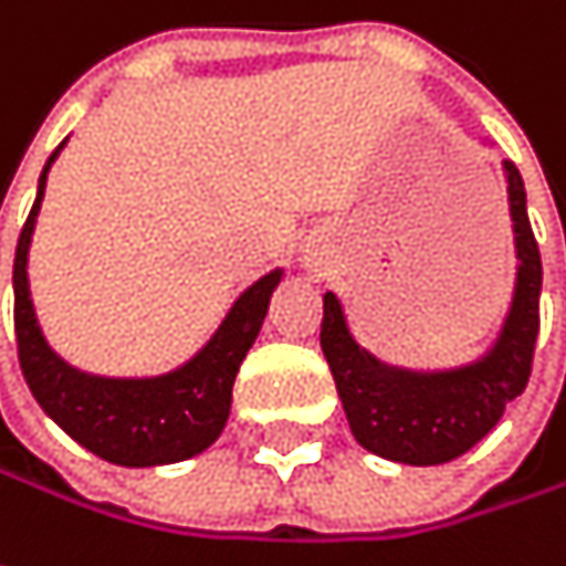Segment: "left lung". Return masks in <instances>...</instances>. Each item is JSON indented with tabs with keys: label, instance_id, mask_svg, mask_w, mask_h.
<instances>
[{
	"label": "left lung",
	"instance_id": "1",
	"mask_svg": "<svg viewBox=\"0 0 566 566\" xmlns=\"http://www.w3.org/2000/svg\"><path fill=\"white\" fill-rule=\"evenodd\" d=\"M502 175L515 239V284L499 334L476 359L450 369L391 366L359 346L339 297L324 294L321 349L349 431L376 457L408 467L457 460L499 424L502 411L528 386L541 324V255L528 223L525 180L512 161H502Z\"/></svg>",
	"mask_w": 566,
	"mask_h": 566
}]
</instances>
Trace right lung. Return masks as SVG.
Wrapping results in <instances>:
<instances>
[{
	"instance_id": "obj_1",
	"label": "right lung",
	"mask_w": 566,
	"mask_h": 566,
	"mask_svg": "<svg viewBox=\"0 0 566 566\" xmlns=\"http://www.w3.org/2000/svg\"><path fill=\"white\" fill-rule=\"evenodd\" d=\"M64 145L67 138L57 145L38 178V197L15 245V339L25 382L57 428L116 467H165L190 460L227 428L235 373L265 324L272 291L284 279V269H272L249 284L232 301L213 336L171 373L119 379L71 366L44 339L28 284V249L41 213L44 184Z\"/></svg>"
}]
</instances>
